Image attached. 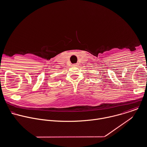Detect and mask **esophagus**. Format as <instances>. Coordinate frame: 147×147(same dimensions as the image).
Returning <instances> with one entry per match:
<instances>
[{
    "instance_id": "1",
    "label": "esophagus",
    "mask_w": 147,
    "mask_h": 147,
    "mask_svg": "<svg viewBox=\"0 0 147 147\" xmlns=\"http://www.w3.org/2000/svg\"><path fill=\"white\" fill-rule=\"evenodd\" d=\"M78 65H77V63H74V64H73V66H77Z\"/></svg>"
}]
</instances>
